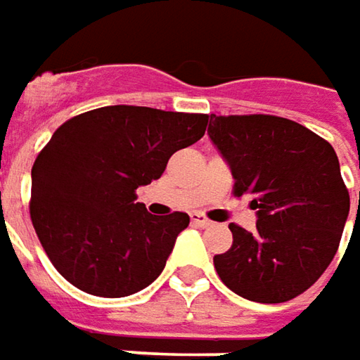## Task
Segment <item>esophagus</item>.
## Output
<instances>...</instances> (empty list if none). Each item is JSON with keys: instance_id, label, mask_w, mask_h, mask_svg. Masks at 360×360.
I'll return each mask as SVG.
<instances>
[{"instance_id": "34e87169", "label": "esophagus", "mask_w": 360, "mask_h": 360, "mask_svg": "<svg viewBox=\"0 0 360 360\" xmlns=\"http://www.w3.org/2000/svg\"><path fill=\"white\" fill-rule=\"evenodd\" d=\"M190 218H192V224H196V226H210V224H212V222H210L204 214H200V212L190 214Z\"/></svg>"}]
</instances>
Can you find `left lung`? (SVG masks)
<instances>
[{
  "mask_svg": "<svg viewBox=\"0 0 360 360\" xmlns=\"http://www.w3.org/2000/svg\"><path fill=\"white\" fill-rule=\"evenodd\" d=\"M208 136L229 162L234 196H248L258 218L255 232L229 226L232 246L214 256L220 281L255 302L302 295L337 255L351 208L333 146L264 114H210Z\"/></svg>",
  "mask_w": 360,
  "mask_h": 360,
  "instance_id": "obj_1",
  "label": "left lung"
}]
</instances>
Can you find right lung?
<instances>
[{"instance_id": "right-lung-1", "label": "right lung", "mask_w": 360, "mask_h": 360, "mask_svg": "<svg viewBox=\"0 0 360 360\" xmlns=\"http://www.w3.org/2000/svg\"><path fill=\"white\" fill-rule=\"evenodd\" d=\"M206 114L105 105L62 124L32 168L30 216L51 264L96 297L120 298L160 276L186 212L152 216L136 190L198 142Z\"/></svg>"}]
</instances>
